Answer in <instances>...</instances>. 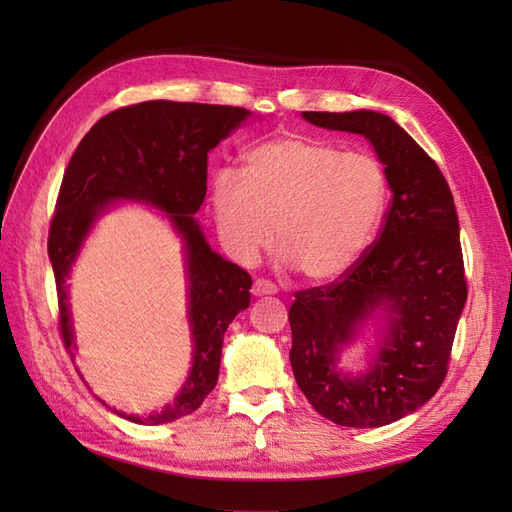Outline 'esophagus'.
Wrapping results in <instances>:
<instances>
[{
    "label": "esophagus",
    "instance_id": "1",
    "mask_svg": "<svg viewBox=\"0 0 512 512\" xmlns=\"http://www.w3.org/2000/svg\"><path fill=\"white\" fill-rule=\"evenodd\" d=\"M277 286L271 280H256L252 286L254 297H262V294H275Z\"/></svg>",
    "mask_w": 512,
    "mask_h": 512
}]
</instances>
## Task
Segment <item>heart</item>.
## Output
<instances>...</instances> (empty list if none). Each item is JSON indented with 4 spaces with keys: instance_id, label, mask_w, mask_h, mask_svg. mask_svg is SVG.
<instances>
[{
    "instance_id": "heart-1",
    "label": "heart",
    "mask_w": 512,
    "mask_h": 512,
    "mask_svg": "<svg viewBox=\"0 0 512 512\" xmlns=\"http://www.w3.org/2000/svg\"><path fill=\"white\" fill-rule=\"evenodd\" d=\"M389 194L384 166L365 151L284 134L245 153L241 175L215 177L213 211L226 250L252 262L273 245L314 282L346 273L374 239Z\"/></svg>"
}]
</instances>
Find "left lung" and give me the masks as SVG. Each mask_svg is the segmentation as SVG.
Listing matches in <instances>:
<instances>
[{
  "instance_id": "1",
  "label": "left lung",
  "mask_w": 512,
  "mask_h": 512,
  "mask_svg": "<svg viewBox=\"0 0 512 512\" xmlns=\"http://www.w3.org/2000/svg\"><path fill=\"white\" fill-rule=\"evenodd\" d=\"M320 128L363 134L386 166L391 203L376 241L335 282L294 292L290 363L318 414L342 427H382L421 408L442 386L468 299L459 220L438 164L382 113H316ZM390 337L361 377L336 369L338 348L376 306Z\"/></svg>"
}]
</instances>
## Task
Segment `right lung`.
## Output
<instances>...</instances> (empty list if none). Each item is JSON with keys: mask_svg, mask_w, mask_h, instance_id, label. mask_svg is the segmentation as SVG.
Instances as JSON below:
<instances>
[{"mask_svg": "<svg viewBox=\"0 0 512 512\" xmlns=\"http://www.w3.org/2000/svg\"><path fill=\"white\" fill-rule=\"evenodd\" d=\"M250 111L239 106L149 100L104 115L72 153L61 179L49 230L55 273L59 333L72 354V324L66 277L83 239L102 209L115 198L143 200L170 213L188 256L190 324L194 367L175 404L162 412L123 414L132 423H173L200 408L220 374L228 324L250 305L252 277L235 262L211 252L194 213L207 194V153Z\"/></svg>", "mask_w": 512, "mask_h": 512, "instance_id": "right-lung-1", "label": "right lung"}]
</instances>
